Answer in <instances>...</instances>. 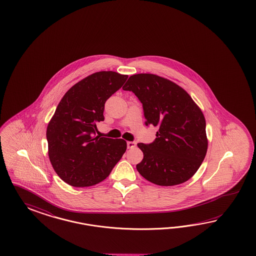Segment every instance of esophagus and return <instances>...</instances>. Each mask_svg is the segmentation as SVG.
Segmentation results:
<instances>
[{
	"label": "esophagus",
	"mask_w": 256,
	"mask_h": 256,
	"mask_svg": "<svg viewBox=\"0 0 256 256\" xmlns=\"http://www.w3.org/2000/svg\"><path fill=\"white\" fill-rule=\"evenodd\" d=\"M126 146H128V148H135L136 146V142H128Z\"/></svg>",
	"instance_id": "esophagus-1"
}]
</instances>
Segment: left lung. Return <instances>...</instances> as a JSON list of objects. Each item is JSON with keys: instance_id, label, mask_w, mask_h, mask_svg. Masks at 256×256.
Segmentation results:
<instances>
[{"instance_id": "8db88e82", "label": "left lung", "mask_w": 256, "mask_h": 256, "mask_svg": "<svg viewBox=\"0 0 256 256\" xmlns=\"http://www.w3.org/2000/svg\"><path fill=\"white\" fill-rule=\"evenodd\" d=\"M123 89L142 103L146 124L158 128L152 144H138L144 153L136 166L140 174L158 186H176L192 178L208 146L201 108L182 87L154 74L132 75Z\"/></svg>"}]
</instances>
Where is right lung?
Instances as JSON below:
<instances>
[{
	"label": "right lung",
	"mask_w": 256,
	"mask_h": 256,
	"mask_svg": "<svg viewBox=\"0 0 256 256\" xmlns=\"http://www.w3.org/2000/svg\"><path fill=\"white\" fill-rule=\"evenodd\" d=\"M128 78L100 71L82 78L64 94L46 128L48 158L59 178L73 186L96 185L108 178L124 155L123 139L94 137L104 120V105Z\"/></svg>",
	"instance_id": "add662e5"
}]
</instances>
